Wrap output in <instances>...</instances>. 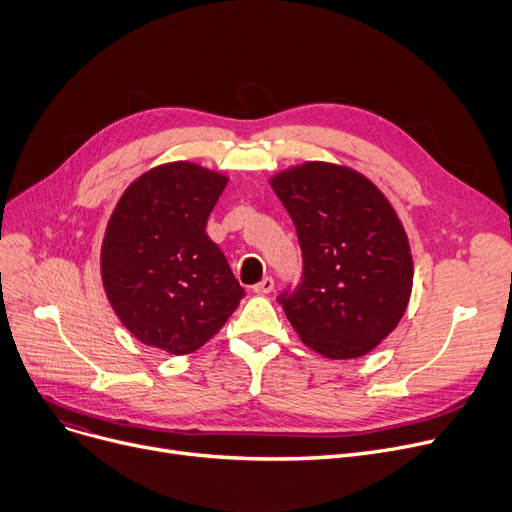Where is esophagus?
<instances>
[{"label": "esophagus", "mask_w": 512, "mask_h": 512, "mask_svg": "<svg viewBox=\"0 0 512 512\" xmlns=\"http://www.w3.org/2000/svg\"><path fill=\"white\" fill-rule=\"evenodd\" d=\"M271 290H274V280H271L269 276L263 278L259 284L253 286V292H255V294H269Z\"/></svg>", "instance_id": "obj_1"}]
</instances>
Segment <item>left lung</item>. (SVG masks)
Returning <instances> with one entry per match:
<instances>
[{
  "label": "left lung",
  "mask_w": 512,
  "mask_h": 512,
  "mask_svg": "<svg viewBox=\"0 0 512 512\" xmlns=\"http://www.w3.org/2000/svg\"><path fill=\"white\" fill-rule=\"evenodd\" d=\"M288 210L304 274L284 313L300 342L329 360L377 348L399 325L414 286L405 228L385 193L358 170L309 160L269 179Z\"/></svg>",
  "instance_id": "8db88e82"
}]
</instances>
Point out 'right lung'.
<instances>
[{
	"mask_svg": "<svg viewBox=\"0 0 512 512\" xmlns=\"http://www.w3.org/2000/svg\"><path fill=\"white\" fill-rule=\"evenodd\" d=\"M228 175L177 160L119 197L100 247L102 288L125 329L183 356L224 327L245 290L206 232Z\"/></svg>",
	"mask_w": 512,
	"mask_h": 512,
	"instance_id": "1",
	"label": "right lung"
}]
</instances>
